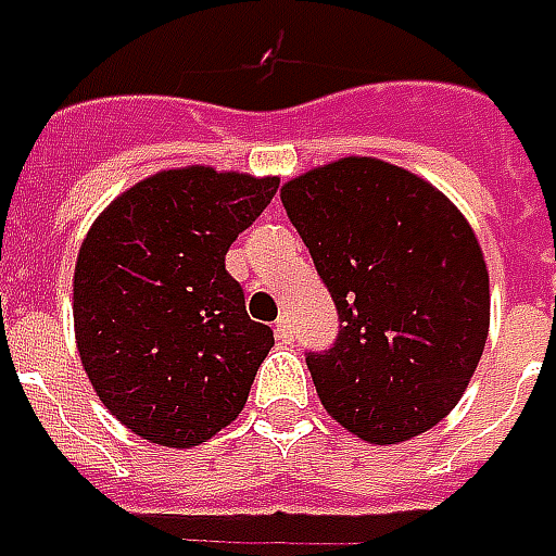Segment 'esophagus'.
Here are the masks:
<instances>
[{"label": "esophagus", "mask_w": 556, "mask_h": 556, "mask_svg": "<svg viewBox=\"0 0 556 556\" xmlns=\"http://www.w3.org/2000/svg\"><path fill=\"white\" fill-rule=\"evenodd\" d=\"M274 332H277V341L279 344H291L294 341V330H291V320L282 315V318L277 320V327H274Z\"/></svg>", "instance_id": "1"}]
</instances>
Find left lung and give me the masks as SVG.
I'll use <instances>...</instances> for the list:
<instances>
[{
    "mask_svg": "<svg viewBox=\"0 0 556 556\" xmlns=\"http://www.w3.org/2000/svg\"><path fill=\"white\" fill-rule=\"evenodd\" d=\"M282 205L339 309L306 353L327 413L371 445L427 433L456 406L489 336V270L439 188L348 155L282 185Z\"/></svg>",
    "mask_w": 556,
    "mask_h": 556,
    "instance_id": "1",
    "label": "left lung"
}]
</instances>
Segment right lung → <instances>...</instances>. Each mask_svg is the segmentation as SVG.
<instances>
[{"label":"right lung","instance_id":"1","mask_svg":"<svg viewBox=\"0 0 556 556\" xmlns=\"http://www.w3.org/2000/svg\"><path fill=\"white\" fill-rule=\"evenodd\" d=\"M279 188L277 176L179 167L141 179L102 212L73 274L76 348L121 425L194 447L244 409L274 348L250 320L226 250Z\"/></svg>","mask_w":556,"mask_h":556}]
</instances>
